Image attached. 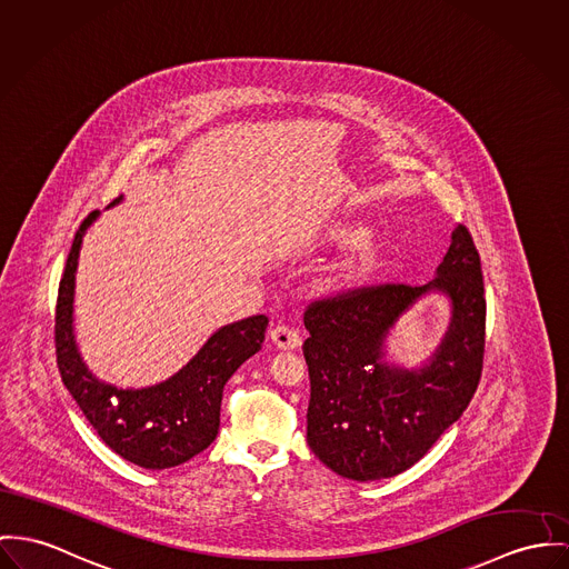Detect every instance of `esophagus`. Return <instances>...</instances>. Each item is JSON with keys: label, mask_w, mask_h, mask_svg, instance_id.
<instances>
[{"label": "esophagus", "mask_w": 569, "mask_h": 569, "mask_svg": "<svg viewBox=\"0 0 569 569\" xmlns=\"http://www.w3.org/2000/svg\"><path fill=\"white\" fill-rule=\"evenodd\" d=\"M270 340L274 342V347L281 350L299 349L301 347V336L297 329L288 327V325H277L270 329Z\"/></svg>", "instance_id": "esophagus-1"}]
</instances>
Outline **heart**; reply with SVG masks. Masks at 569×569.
<instances>
[{
	"instance_id": "b5f03b06",
	"label": "heart",
	"mask_w": 569,
	"mask_h": 569,
	"mask_svg": "<svg viewBox=\"0 0 569 569\" xmlns=\"http://www.w3.org/2000/svg\"><path fill=\"white\" fill-rule=\"evenodd\" d=\"M355 233H357L355 227H345V229L336 231V238L340 242H347ZM381 256H383L381 238L375 233H363V236L355 238L347 256L333 266V270H331L333 279L338 283H357V281L366 279L379 266Z\"/></svg>"
}]
</instances>
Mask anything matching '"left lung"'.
Instances as JSON below:
<instances>
[{"instance_id": "8db88e82", "label": "left lung", "mask_w": 569, "mask_h": 569, "mask_svg": "<svg viewBox=\"0 0 569 569\" xmlns=\"http://www.w3.org/2000/svg\"><path fill=\"white\" fill-rule=\"evenodd\" d=\"M429 289L453 301V322L437 357L411 373L381 365L385 333ZM485 313L481 258L466 224L455 229L438 277L427 286H359L311 301L303 355L313 455L352 481L390 479L420 461L479 388Z\"/></svg>"}]
</instances>
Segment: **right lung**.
<instances>
[{"mask_svg": "<svg viewBox=\"0 0 569 569\" xmlns=\"http://www.w3.org/2000/svg\"><path fill=\"white\" fill-rule=\"evenodd\" d=\"M121 201L114 199L112 203ZM97 210L76 231L56 301V361L62 383L88 422L119 457L147 470H164L203 452L219 433L220 400L227 379L258 350L268 327L251 316L219 329L188 366L169 381L144 390H117L99 383L73 342V288L80 247Z\"/></svg>", "mask_w": 569, "mask_h": 569, "instance_id": "add662e5", "label": "right lung"}]
</instances>
